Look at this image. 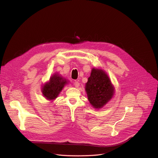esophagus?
<instances>
[{
  "label": "esophagus",
  "mask_w": 158,
  "mask_h": 158,
  "mask_svg": "<svg viewBox=\"0 0 158 158\" xmlns=\"http://www.w3.org/2000/svg\"><path fill=\"white\" fill-rule=\"evenodd\" d=\"M73 84H74V86H76V88H78L79 86V82H78V81H75L74 82H73Z\"/></svg>",
  "instance_id": "34e87169"
}]
</instances>
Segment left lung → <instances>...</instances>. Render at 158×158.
<instances>
[{
	"mask_svg": "<svg viewBox=\"0 0 158 158\" xmlns=\"http://www.w3.org/2000/svg\"><path fill=\"white\" fill-rule=\"evenodd\" d=\"M114 87L107 73L101 69L93 68L85 85L88 101L95 109H101L114 94Z\"/></svg>",
	"mask_w": 158,
	"mask_h": 158,
	"instance_id": "1",
	"label": "left lung"
}]
</instances>
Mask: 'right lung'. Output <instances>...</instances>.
<instances>
[{
	"label": "right lung",
	"mask_w": 158,
	"mask_h": 158,
	"mask_svg": "<svg viewBox=\"0 0 158 158\" xmlns=\"http://www.w3.org/2000/svg\"><path fill=\"white\" fill-rule=\"evenodd\" d=\"M69 80L66 79L58 73H54L49 81L45 82L41 86V92L43 96L48 101H54L59 96L66 85L69 84Z\"/></svg>",
	"instance_id": "obj_1"
}]
</instances>
